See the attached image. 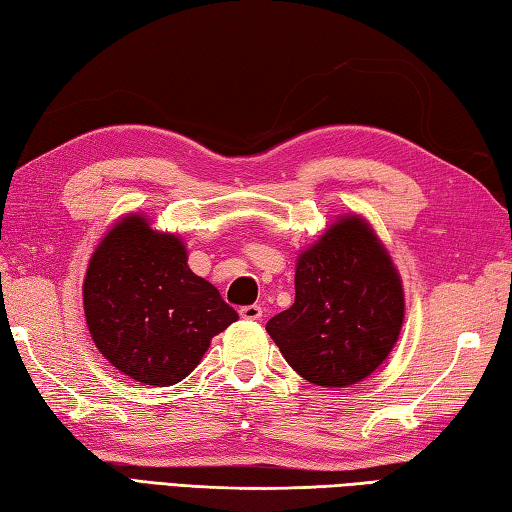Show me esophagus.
Returning <instances> with one entry per match:
<instances>
[{
    "instance_id": "1",
    "label": "esophagus",
    "mask_w": 512,
    "mask_h": 512,
    "mask_svg": "<svg viewBox=\"0 0 512 512\" xmlns=\"http://www.w3.org/2000/svg\"><path fill=\"white\" fill-rule=\"evenodd\" d=\"M241 318L243 320H260V318H263V307H258V305L243 307L241 309Z\"/></svg>"
}]
</instances>
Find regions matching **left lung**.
Wrapping results in <instances>:
<instances>
[{
  "mask_svg": "<svg viewBox=\"0 0 512 512\" xmlns=\"http://www.w3.org/2000/svg\"><path fill=\"white\" fill-rule=\"evenodd\" d=\"M296 300L267 333L318 387L358 384L389 358L404 325V287L367 218L338 216L296 260Z\"/></svg>",
  "mask_w": 512,
  "mask_h": 512,
  "instance_id": "left-lung-1",
  "label": "left lung"
}]
</instances>
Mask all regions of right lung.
Wrapping results in <instances>:
<instances>
[{
    "mask_svg": "<svg viewBox=\"0 0 512 512\" xmlns=\"http://www.w3.org/2000/svg\"><path fill=\"white\" fill-rule=\"evenodd\" d=\"M86 325L101 356L134 382L170 387L238 320L218 289L187 265L181 236L132 212L101 238L83 278Z\"/></svg>",
    "mask_w": 512,
    "mask_h": 512,
    "instance_id": "right-lung-1",
    "label": "right lung"
}]
</instances>
